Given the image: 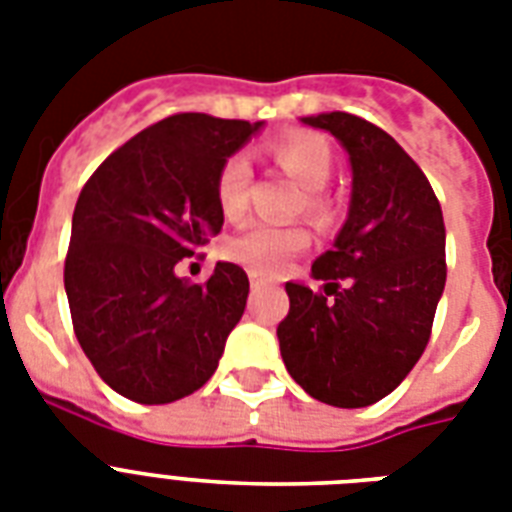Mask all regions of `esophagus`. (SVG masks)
<instances>
[{"label":"esophagus","instance_id":"esophagus-1","mask_svg":"<svg viewBox=\"0 0 512 512\" xmlns=\"http://www.w3.org/2000/svg\"><path fill=\"white\" fill-rule=\"evenodd\" d=\"M265 284H268V281H265L260 273H249V287L255 289V292H257V289H263Z\"/></svg>","mask_w":512,"mask_h":512}]
</instances>
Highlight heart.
Listing matches in <instances>:
<instances>
[{
    "label": "heart",
    "instance_id": "heart-1",
    "mask_svg": "<svg viewBox=\"0 0 512 512\" xmlns=\"http://www.w3.org/2000/svg\"><path fill=\"white\" fill-rule=\"evenodd\" d=\"M268 154L300 185V191H305V215L311 217L313 223H329L332 207L321 196V191L327 188L332 170H335V154L327 140L311 135V132H287L268 143ZM249 180H252V167H249L247 156H228L215 177V199L225 217L233 220V217L244 215L249 204ZM308 241L311 236L300 225L260 223L249 225L247 231L233 236L225 244V255L252 273L279 276L308 247Z\"/></svg>",
    "mask_w": 512,
    "mask_h": 512
}]
</instances>
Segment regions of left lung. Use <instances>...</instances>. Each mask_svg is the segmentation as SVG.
<instances>
[{"label":"left lung","mask_w":512,"mask_h":512,"mask_svg":"<svg viewBox=\"0 0 512 512\" xmlns=\"http://www.w3.org/2000/svg\"><path fill=\"white\" fill-rule=\"evenodd\" d=\"M332 132L353 170L348 220L335 247L316 257L324 292L287 281L281 358L321 404L358 409L401 385L430 340L446 284V228L425 172L361 116H305Z\"/></svg>","instance_id":"left-lung-1"}]
</instances>
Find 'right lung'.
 <instances>
[{
	"instance_id": "1",
	"label": "right lung",
	"mask_w": 512,
	"mask_h": 512,
	"mask_svg": "<svg viewBox=\"0 0 512 512\" xmlns=\"http://www.w3.org/2000/svg\"><path fill=\"white\" fill-rule=\"evenodd\" d=\"M263 122L175 114L138 132L84 183L66 255L76 340L106 385L172 404L215 374L249 295L244 268L204 284L175 265L223 228L215 177Z\"/></svg>"
}]
</instances>
